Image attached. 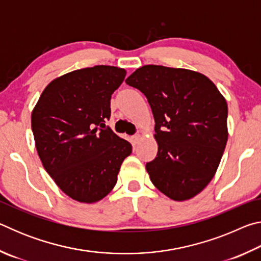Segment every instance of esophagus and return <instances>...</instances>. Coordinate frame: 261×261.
I'll return each mask as SVG.
<instances>
[{
	"label": "esophagus",
	"mask_w": 261,
	"mask_h": 261,
	"mask_svg": "<svg viewBox=\"0 0 261 261\" xmlns=\"http://www.w3.org/2000/svg\"><path fill=\"white\" fill-rule=\"evenodd\" d=\"M140 139H141V136L140 135H136V136H132L131 137V140H132V143H134V145L138 144L139 141H140Z\"/></svg>",
	"instance_id": "esophagus-1"
}]
</instances>
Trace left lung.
Returning <instances> with one entry per match:
<instances>
[{"mask_svg": "<svg viewBox=\"0 0 261 261\" xmlns=\"http://www.w3.org/2000/svg\"><path fill=\"white\" fill-rule=\"evenodd\" d=\"M125 82L145 94L155 120L158 154L146 163L152 183L175 201L191 199L214 177L226 148V99L189 69L144 65Z\"/></svg>", "mask_w": 261, "mask_h": 261, "instance_id": "8db88e82", "label": "left lung"}]
</instances>
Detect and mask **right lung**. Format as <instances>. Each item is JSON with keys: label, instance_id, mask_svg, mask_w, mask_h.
Masks as SVG:
<instances>
[{"label": "right lung", "instance_id": "add662e5", "mask_svg": "<svg viewBox=\"0 0 261 261\" xmlns=\"http://www.w3.org/2000/svg\"><path fill=\"white\" fill-rule=\"evenodd\" d=\"M126 71L110 65L74 70L51 81L34 106L31 125L42 166L71 199L93 204L112 191L129 141L110 129V98Z\"/></svg>", "mask_w": 261, "mask_h": 261}]
</instances>
